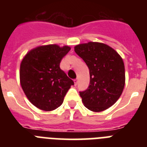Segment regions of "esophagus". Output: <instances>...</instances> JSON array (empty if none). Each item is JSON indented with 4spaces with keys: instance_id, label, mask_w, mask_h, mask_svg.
<instances>
[{
    "instance_id": "esophagus-1",
    "label": "esophagus",
    "mask_w": 147,
    "mask_h": 147,
    "mask_svg": "<svg viewBox=\"0 0 147 147\" xmlns=\"http://www.w3.org/2000/svg\"><path fill=\"white\" fill-rule=\"evenodd\" d=\"M74 85H77V83H78V80H77V79H75V80H74Z\"/></svg>"
}]
</instances>
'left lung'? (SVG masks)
I'll list each match as a JSON object with an SVG mask.
<instances>
[{
    "instance_id": "1",
    "label": "left lung",
    "mask_w": 147,
    "mask_h": 147,
    "mask_svg": "<svg viewBox=\"0 0 147 147\" xmlns=\"http://www.w3.org/2000/svg\"><path fill=\"white\" fill-rule=\"evenodd\" d=\"M74 51L90 71V85L80 92L83 104L93 112L107 110L117 102L124 90L123 59L113 49L102 42L80 44Z\"/></svg>"
}]
</instances>
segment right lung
Wrapping results in <instances>:
<instances>
[{
    "label": "right lung",
    "mask_w": 147,
    "mask_h": 147,
    "mask_svg": "<svg viewBox=\"0 0 147 147\" xmlns=\"http://www.w3.org/2000/svg\"><path fill=\"white\" fill-rule=\"evenodd\" d=\"M69 46L41 45L28 51L20 64V81L30 102L45 111L59 107L74 82L60 69Z\"/></svg>",
    "instance_id": "obj_1"
}]
</instances>
